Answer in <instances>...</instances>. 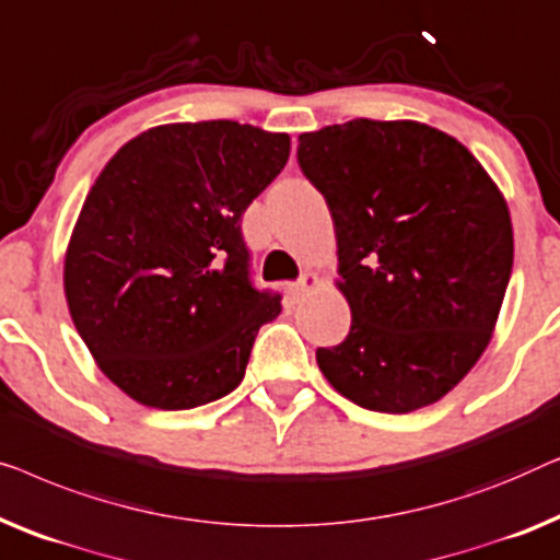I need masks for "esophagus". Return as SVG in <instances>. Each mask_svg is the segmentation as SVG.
Segmentation results:
<instances>
[{
	"instance_id": "34e87169",
	"label": "esophagus",
	"mask_w": 560,
	"mask_h": 560,
	"mask_svg": "<svg viewBox=\"0 0 560 560\" xmlns=\"http://www.w3.org/2000/svg\"><path fill=\"white\" fill-rule=\"evenodd\" d=\"M317 283H319V277H317V273H304V277L299 279V281H291V283H289V287H287V294H289L291 302H299V299H302L310 289L317 287Z\"/></svg>"
}]
</instances>
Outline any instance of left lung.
<instances>
[{"label": "left lung", "mask_w": 560, "mask_h": 560, "mask_svg": "<svg viewBox=\"0 0 560 560\" xmlns=\"http://www.w3.org/2000/svg\"><path fill=\"white\" fill-rule=\"evenodd\" d=\"M296 160L332 212L352 312L319 370L368 411L436 404L492 340L513 271L505 198L467 147L419 121L325 126L299 137Z\"/></svg>", "instance_id": "8db88e82"}]
</instances>
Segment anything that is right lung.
I'll use <instances>...</instances> for the list:
<instances>
[{
	"instance_id": "1",
	"label": "right lung",
	"mask_w": 560,
	"mask_h": 560,
	"mask_svg": "<svg viewBox=\"0 0 560 560\" xmlns=\"http://www.w3.org/2000/svg\"><path fill=\"white\" fill-rule=\"evenodd\" d=\"M289 133L154 126L93 183L66 250L78 335L141 406L185 411L238 388L281 296L250 283L241 218L289 160Z\"/></svg>"
}]
</instances>
